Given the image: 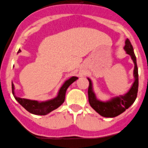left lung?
I'll return each instance as SVG.
<instances>
[{
  "instance_id": "obj_1",
  "label": "left lung",
  "mask_w": 148,
  "mask_h": 148,
  "mask_svg": "<svg viewBox=\"0 0 148 148\" xmlns=\"http://www.w3.org/2000/svg\"><path fill=\"white\" fill-rule=\"evenodd\" d=\"M125 42V46H124V49L126 53L130 56L134 63V81L127 93L122 95L111 97L108 100L106 101L98 99L94 91L92 81L88 77L89 81V87L88 90L89 104L91 108L102 116L113 118L119 116L124 111H125L126 109L128 108L136 99L138 87H139V75H138V68L136 65V58L130 40L127 39Z\"/></svg>"
}]
</instances>
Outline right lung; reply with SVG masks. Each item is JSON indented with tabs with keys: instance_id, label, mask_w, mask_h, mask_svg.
<instances>
[{
	"instance_id": "add662e5",
	"label": "right lung",
	"mask_w": 148,
	"mask_h": 148,
	"mask_svg": "<svg viewBox=\"0 0 148 148\" xmlns=\"http://www.w3.org/2000/svg\"><path fill=\"white\" fill-rule=\"evenodd\" d=\"M21 51V49H19L18 53H20ZM77 79H78V77L73 76V77H70L69 79H66L63 82L62 86L60 88L58 95L53 99H49V100L46 101H42V102H40V101L38 100H32V99H24V98L16 97L15 94H14V86L13 83L12 84V94L16 100L18 101L21 106L24 108L27 111H29V113L35 114V115H46V114L51 112L52 110L59 108L64 102L66 90Z\"/></svg>"
}]
</instances>
